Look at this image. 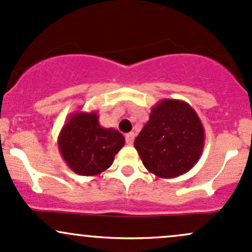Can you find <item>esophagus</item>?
I'll return each mask as SVG.
<instances>
[{"label": "esophagus", "mask_w": 252, "mask_h": 252, "mask_svg": "<svg viewBox=\"0 0 252 252\" xmlns=\"http://www.w3.org/2000/svg\"><path fill=\"white\" fill-rule=\"evenodd\" d=\"M134 140H135L134 132H129V134L126 135V142L128 146H131V144L134 143Z\"/></svg>", "instance_id": "obj_1"}]
</instances>
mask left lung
<instances>
[{
	"label": "left lung",
	"mask_w": 252,
	"mask_h": 252,
	"mask_svg": "<svg viewBox=\"0 0 252 252\" xmlns=\"http://www.w3.org/2000/svg\"><path fill=\"white\" fill-rule=\"evenodd\" d=\"M134 146L147 169L172 179L187 173L202 154L205 130L195 110L180 99H161Z\"/></svg>",
	"instance_id": "left-lung-1"
}]
</instances>
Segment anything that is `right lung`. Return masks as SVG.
I'll return each mask as SVG.
<instances>
[{"mask_svg": "<svg viewBox=\"0 0 252 252\" xmlns=\"http://www.w3.org/2000/svg\"><path fill=\"white\" fill-rule=\"evenodd\" d=\"M97 111L71 114L58 136V146L66 164L76 174L94 176L111 166L126 138L114 128L98 122Z\"/></svg>", "mask_w": 252, "mask_h": 252, "instance_id": "add662e5", "label": "right lung"}]
</instances>
